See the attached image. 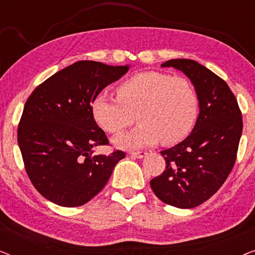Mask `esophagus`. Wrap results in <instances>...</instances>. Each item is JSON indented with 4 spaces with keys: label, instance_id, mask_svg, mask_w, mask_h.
I'll use <instances>...</instances> for the list:
<instances>
[{
    "label": "esophagus",
    "instance_id": "obj_1",
    "mask_svg": "<svg viewBox=\"0 0 255 255\" xmlns=\"http://www.w3.org/2000/svg\"><path fill=\"white\" fill-rule=\"evenodd\" d=\"M131 155L134 156V158H138V159H141L144 158L146 155V152H142V151H138V152H131Z\"/></svg>",
    "mask_w": 255,
    "mask_h": 255
}]
</instances>
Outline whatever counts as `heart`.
I'll return each mask as SVG.
<instances>
[{"mask_svg": "<svg viewBox=\"0 0 255 255\" xmlns=\"http://www.w3.org/2000/svg\"><path fill=\"white\" fill-rule=\"evenodd\" d=\"M117 99L97 94L92 115L110 133H118L134 121L140 124L114 139L121 148H137L159 140L169 145L182 140L194 127L198 101L187 79L160 72L138 73L117 87Z\"/></svg>", "mask_w": 255, "mask_h": 255, "instance_id": "b5f03b06", "label": "heart"}]
</instances>
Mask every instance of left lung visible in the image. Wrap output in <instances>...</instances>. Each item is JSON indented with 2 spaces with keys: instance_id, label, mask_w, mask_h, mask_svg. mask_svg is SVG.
Listing matches in <instances>:
<instances>
[{
  "instance_id": "8db88e82",
  "label": "left lung",
  "mask_w": 255,
  "mask_h": 255,
  "mask_svg": "<svg viewBox=\"0 0 255 255\" xmlns=\"http://www.w3.org/2000/svg\"><path fill=\"white\" fill-rule=\"evenodd\" d=\"M161 67H173L190 79L200 115L183 141L160 152L166 169L149 183L159 200L191 209L217 193L231 173L243 132L242 111L228 83L197 61L172 59Z\"/></svg>"
}]
</instances>
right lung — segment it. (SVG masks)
I'll return each mask as SVG.
<instances>
[{
	"label": "right lung",
	"mask_w": 255,
	"mask_h": 255,
	"mask_svg": "<svg viewBox=\"0 0 255 255\" xmlns=\"http://www.w3.org/2000/svg\"><path fill=\"white\" fill-rule=\"evenodd\" d=\"M128 66L82 60L55 73L26 100L17 140L27 176L46 200L61 207L83 205L100 193L125 153L94 154L108 145L92 115V101Z\"/></svg>",
	"instance_id": "1"
}]
</instances>
